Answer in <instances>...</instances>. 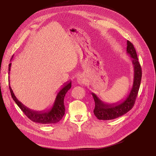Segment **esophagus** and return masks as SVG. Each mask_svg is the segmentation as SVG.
Instances as JSON below:
<instances>
[{
	"label": "esophagus",
	"instance_id": "obj_1",
	"mask_svg": "<svg viewBox=\"0 0 156 156\" xmlns=\"http://www.w3.org/2000/svg\"><path fill=\"white\" fill-rule=\"evenodd\" d=\"M77 81H78V84H84L86 83V80H85L84 77L83 75H80L77 78Z\"/></svg>",
	"mask_w": 156,
	"mask_h": 156
}]
</instances>
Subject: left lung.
<instances>
[{"label": "left lung", "instance_id": "1", "mask_svg": "<svg viewBox=\"0 0 156 156\" xmlns=\"http://www.w3.org/2000/svg\"><path fill=\"white\" fill-rule=\"evenodd\" d=\"M126 45V53L131 58L134 69L132 87L125 99L112 104L104 102L96 94L92 93L91 94L95 102L94 114L99 120H109L117 119L127 113L134 105L141 84L142 72L136 50L133 44L127 41Z\"/></svg>", "mask_w": 156, "mask_h": 156}]
</instances>
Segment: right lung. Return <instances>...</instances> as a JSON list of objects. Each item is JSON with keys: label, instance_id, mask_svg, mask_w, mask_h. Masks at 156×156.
<instances>
[{"label": "right lung", "instance_id": "obj_1", "mask_svg": "<svg viewBox=\"0 0 156 156\" xmlns=\"http://www.w3.org/2000/svg\"><path fill=\"white\" fill-rule=\"evenodd\" d=\"M11 65L12 63H10L9 65V74H10ZM71 87L72 81L69 82V81H68L67 82H66L65 84H63L62 88L57 93L54 104L51 108L41 111H35L28 108L20 101H19L15 96L10 86L9 85L11 96L17 105L31 121L41 124H54L58 122L62 119L65 114V107L64 105V98L66 93H67Z\"/></svg>", "mask_w": 156, "mask_h": 156}]
</instances>
